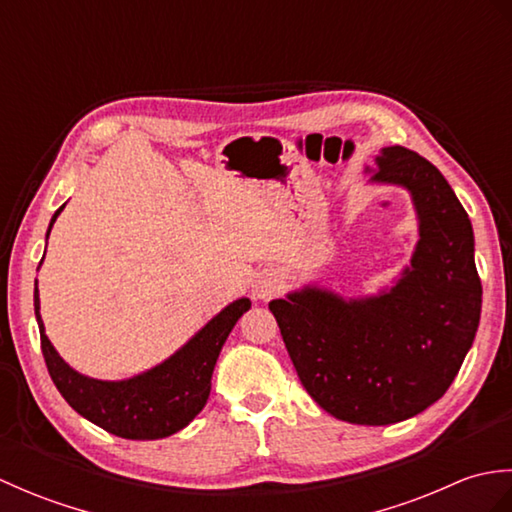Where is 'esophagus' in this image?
Masks as SVG:
<instances>
[{
  "instance_id": "esophagus-1",
  "label": "esophagus",
  "mask_w": 512,
  "mask_h": 512,
  "mask_svg": "<svg viewBox=\"0 0 512 512\" xmlns=\"http://www.w3.org/2000/svg\"><path fill=\"white\" fill-rule=\"evenodd\" d=\"M279 290V281L275 275H268V273H262L257 275L255 281H253V299H259V301H266L270 297H275Z\"/></svg>"
}]
</instances>
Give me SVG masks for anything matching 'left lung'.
Masks as SVG:
<instances>
[{"instance_id": "1", "label": "left lung", "mask_w": 512, "mask_h": 512, "mask_svg": "<svg viewBox=\"0 0 512 512\" xmlns=\"http://www.w3.org/2000/svg\"><path fill=\"white\" fill-rule=\"evenodd\" d=\"M372 184L407 189L418 220L409 266L376 295L306 284L268 303L301 385L330 416L394 424L444 396L471 350L482 312L469 215L429 160L385 147Z\"/></svg>"}]
</instances>
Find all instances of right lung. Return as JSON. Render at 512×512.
Wrapping results in <instances>:
<instances>
[{
    "label": "right lung",
    "instance_id": "right-lung-1",
    "mask_svg": "<svg viewBox=\"0 0 512 512\" xmlns=\"http://www.w3.org/2000/svg\"><path fill=\"white\" fill-rule=\"evenodd\" d=\"M65 204L54 211L46 239ZM46 257V253H43ZM43 262V259H41ZM39 262V266H41ZM250 299L242 297L217 312L180 350L156 367L123 380L90 378L63 361L46 336L39 312V288L35 279V317L41 334V352L52 383L68 405L94 422L96 427L127 440H158L178 433L198 416L211 394V376L228 334Z\"/></svg>",
    "mask_w": 512,
    "mask_h": 512
}]
</instances>
